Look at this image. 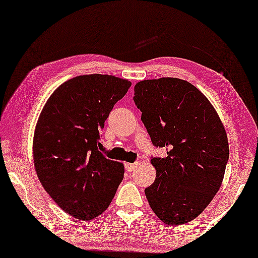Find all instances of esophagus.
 <instances>
[{"mask_svg": "<svg viewBox=\"0 0 258 258\" xmlns=\"http://www.w3.org/2000/svg\"><path fill=\"white\" fill-rule=\"evenodd\" d=\"M138 167V163H126L125 164V169L127 170V172H132L134 171V169Z\"/></svg>", "mask_w": 258, "mask_h": 258, "instance_id": "34e87169", "label": "esophagus"}]
</instances>
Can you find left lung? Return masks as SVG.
Segmentation results:
<instances>
[{
  "mask_svg": "<svg viewBox=\"0 0 258 258\" xmlns=\"http://www.w3.org/2000/svg\"><path fill=\"white\" fill-rule=\"evenodd\" d=\"M134 103L155 147L166 157H151L156 178L145 195L167 225L197 218L217 195L228 162L227 134L209 99L187 81H140Z\"/></svg>",
  "mask_w": 258,
  "mask_h": 258,
  "instance_id": "8db88e82",
  "label": "left lung"
}]
</instances>
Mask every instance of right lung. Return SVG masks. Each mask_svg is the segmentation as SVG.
Here are the masks:
<instances>
[{
  "mask_svg": "<svg viewBox=\"0 0 258 258\" xmlns=\"http://www.w3.org/2000/svg\"><path fill=\"white\" fill-rule=\"evenodd\" d=\"M130 81L81 75L57 87L33 137V161L46 192L64 212L91 220L109 207L124 178L122 163L99 152L101 131Z\"/></svg>",
  "mask_w": 258,
  "mask_h": 258,
  "instance_id": "obj_1",
  "label": "right lung"
}]
</instances>
